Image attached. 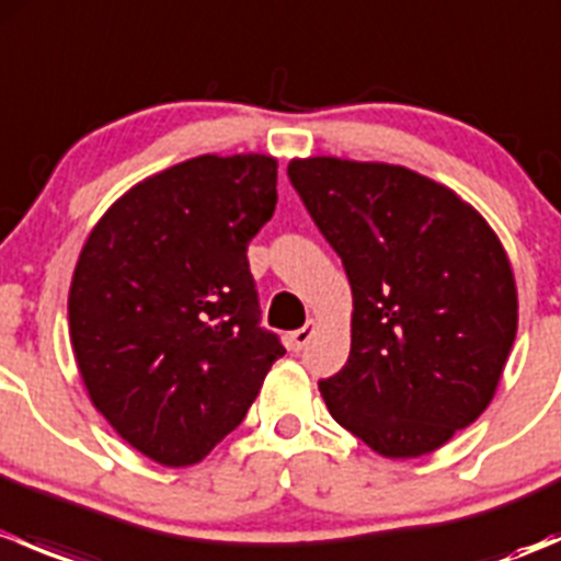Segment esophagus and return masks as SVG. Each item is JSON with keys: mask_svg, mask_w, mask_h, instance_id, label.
Wrapping results in <instances>:
<instances>
[{"mask_svg": "<svg viewBox=\"0 0 561 561\" xmlns=\"http://www.w3.org/2000/svg\"><path fill=\"white\" fill-rule=\"evenodd\" d=\"M314 331H317V325H314L312 320H309L304 328H298V331H293L290 333V347L293 350H304V347H307V344L312 342Z\"/></svg>", "mask_w": 561, "mask_h": 561, "instance_id": "obj_1", "label": "esophagus"}]
</instances>
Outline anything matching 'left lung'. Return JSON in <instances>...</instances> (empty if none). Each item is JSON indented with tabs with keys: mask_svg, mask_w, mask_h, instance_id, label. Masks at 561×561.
<instances>
[{
	"mask_svg": "<svg viewBox=\"0 0 561 561\" xmlns=\"http://www.w3.org/2000/svg\"><path fill=\"white\" fill-rule=\"evenodd\" d=\"M287 175L353 287L350 358L320 380L328 412L386 458L443 448L491 404L516 342L500 239L410 168L309 157Z\"/></svg>",
	"mask_w": 561,
	"mask_h": 561,
	"instance_id": "8db88e82",
	"label": "left lung"
}]
</instances>
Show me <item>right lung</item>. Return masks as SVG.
Segmentation results:
<instances>
[{"label": "right lung", "instance_id": "obj_1", "mask_svg": "<svg viewBox=\"0 0 561 561\" xmlns=\"http://www.w3.org/2000/svg\"><path fill=\"white\" fill-rule=\"evenodd\" d=\"M274 208V157L203 154L124 192L81 249L67 298L78 371L151 461L206 458L285 355L260 328L247 260Z\"/></svg>", "mask_w": 561, "mask_h": 561}]
</instances>
